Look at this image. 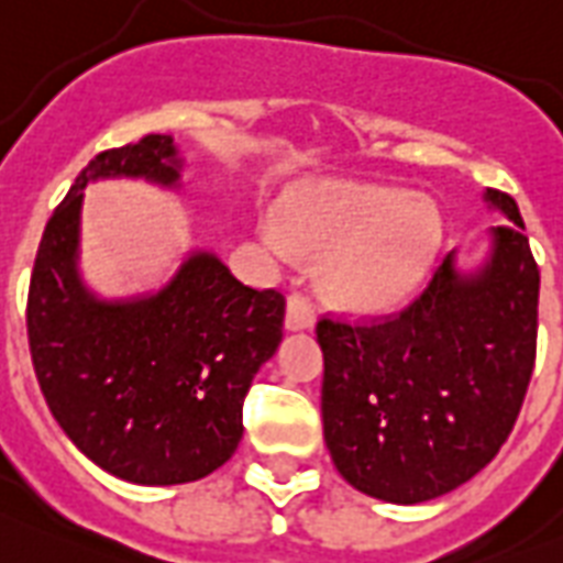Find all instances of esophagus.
Wrapping results in <instances>:
<instances>
[{
    "label": "esophagus",
    "instance_id": "obj_1",
    "mask_svg": "<svg viewBox=\"0 0 563 563\" xmlns=\"http://www.w3.org/2000/svg\"><path fill=\"white\" fill-rule=\"evenodd\" d=\"M316 316H313V301H310L308 292L292 290L287 296V331H305V328H313Z\"/></svg>",
    "mask_w": 563,
    "mask_h": 563
}]
</instances>
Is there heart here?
Here are the masks:
<instances>
[{
	"instance_id": "b5f03b06",
	"label": "heart",
	"mask_w": 563,
	"mask_h": 563,
	"mask_svg": "<svg viewBox=\"0 0 563 563\" xmlns=\"http://www.w3.org/2000/svg\"><path fill=\"white\" fill-rule=\"evenodd\" d=\"M262 241L276 255L289 241L324 264V290L347 308H385L411 290L440 241V216L426 198L365 184H310L285 203V224L264 218Z\"/></svg>"
}]
</instances>
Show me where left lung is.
I'll return each instance as SVG.
<instances>
[{"mask_svg": "<svg viewBox=\"0 0 563 563\" xmlns=\"http://www.w3.org/2000/svg\"><path fill=\"white\" fill-rule=\"evenodd\" d=\"M509 224L489 264L460 276L445 255L397 313H324L322 422L333 466L354 489L422 504L475 477L521 415L538 347L536 255L512 195L489 189Z\"/></svg>", "mask_w": 563, "mask_h": 563, "instance_id": "obj_1", "label": "left lung"}]
</instances>
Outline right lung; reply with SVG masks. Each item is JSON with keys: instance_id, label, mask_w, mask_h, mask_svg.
<instances>
[{"instance_id": "obj_1", "label": "right lung", "mask_w": 563, "mask_h": 563, "mask_svg": "<svg viewBox=\"0 0 563 563\" xmlns=\"http://www.w3.org/2000/svg\"><path fill=\"white\" fill-rule=\"evenodd\" d=\"M169 134L106 148L48 218L27 287V345L59 429L109 475L143 486L207 477L239 449L253 376L276 354L285 292L195 253L152 299L106 305L74 271L82 189L109 175L178 180Z\"/></svg>"}]
</instances>
